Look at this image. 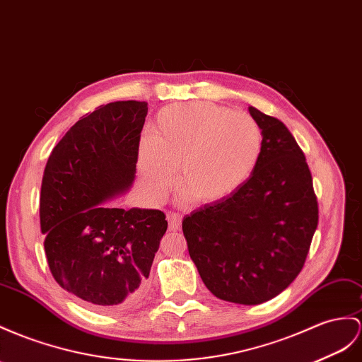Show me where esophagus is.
<instances>
[{
	"label": "esophagus",
	"instance_id": "34e87169",
	"mask_svg": "<svg viewBox=\"0 0 362 362\" xmlns=\"http://www.w3.org/2000/svg\"><path fill=\"white\" fill-rule=\"evenodd\" d=\"M166 218H168V226H170L171 230L180 229L182 216L179 214V212H168V216H166Z\"/></svg>",
	"mask_w": 362,
	"mask_h": 362
}]
</instances>
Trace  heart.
Returning <instances> with one entry per match:
<instances>
[{"label": "heart", "instance_id": "obj_1", "mask_svg": "<svg viewBox=\"0 0 362 362\" xmlns=\"http://www.w3.org/2000/svg\"><path fill=\"white\" fill-rule=\"evenodd\" d=\"M263 153V132L247 113L212 102H180L156 115L151 137L139 145L146 196L160 202L175 182L200 203L229 197L251 179Z\"/></svg>", "mask_w": 362, "mask_h": 362}]
</instances>
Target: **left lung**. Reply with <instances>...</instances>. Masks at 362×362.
<instances>
[{"mask_svg":"<svg viewBox=\"0 0 362 362\" xmlns=\"http://www.w3.org/2000/svg\"><path fill=\"white\" fill-rule=\"evenodd\" d=\"M262 127L257 170L229 197L182 221L191 260L217 298L262 304L303 269L318 226V202L304 153L276 117L249 107Z\"/></svg>","mask_w":362,"mask_h":362,"instance_id":"8db88e82","label":"left lung"}]
</instances>
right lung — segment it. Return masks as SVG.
Returning a JSON list of instances; mask_svg holds the SVG:
<instances>
[{
  "label": "right lung",
  "mask_w": 362,
  "mask_h": 362,
  "mask_svg": "<svg viewBox=\"0 0 362 362\" xmlns=\"http://www.w3.org/2000/svg\"><path fill=\"white\" fill-rule=\"evenodd\" d=\"M146 102L117 100L82 116L45 165L40 220L57 283L98 310L133 308L148 289L168 228L159 209L104 205L136 177Z\"/></svg>",
  "instance_id": "1"
}]
</instances>
